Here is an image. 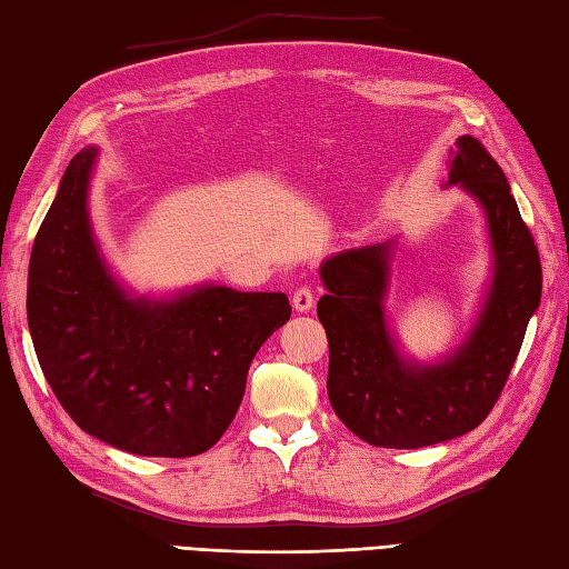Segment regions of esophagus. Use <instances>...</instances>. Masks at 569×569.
Listing matches in <instances>:
<instances>
[{"mask_svg": "<svg viewBox=\"0 0 569 569\" xmlns=\"http://www.w3.org/2000/svg\"><path fill=\"white\" fill-rule=\"evenodd\" d=\"M312 306H316V298H312V291L310 288H298V291L293 293V310L296 312H308Z\"/></svg>", "mask_w": 569, "mask_h": 569, "instance_id": "esophagus-1", "label": "esophagus"}]
</instances>
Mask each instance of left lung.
Instances as JSON below:
<instances>
[{
	"label": "left lung",
	"instance_id": "obj_1",
	"mask_svg": "<svg viewBox=\"0 0 569 569\" xmlns=\"http://www.w3.org/2000/svg\"><path fill=\"white\" fill-rule=\"evenodd\" d=\"M455 147L445 188L457 186L485 210L491 251L487 293L462 342L438 361H418L398 345L386 312L396 239L345 249L320 263L330 403L373 447L416 450L475 430L501 396L540 306L538 249L509 180L475 137H459Z\"/></svg>",
	"mask_w": 569,
	"mask_h": 569
}]
</instances>
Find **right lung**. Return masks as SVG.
I'll use <instances>...</instances> for the list:
<instances>
[{"label": "right lung", "instance_id": "add662e5", "mask_svg": "<svg viewBox=\"0 0 569 569\" xmlns=\"http://www.w3.org/2000/svg\"><path fill=\"white\" fill-rule=\"evenodd\" d=\"M100 149L72 156L36 234L27 312L36 357L78 426L141 457H192L222 438L251 359L291 318L286 293L202 283L137 296L94 237L88 192Z\"/></svg>", "mask_w": 569, "mask_h": 569}]
</instances>
